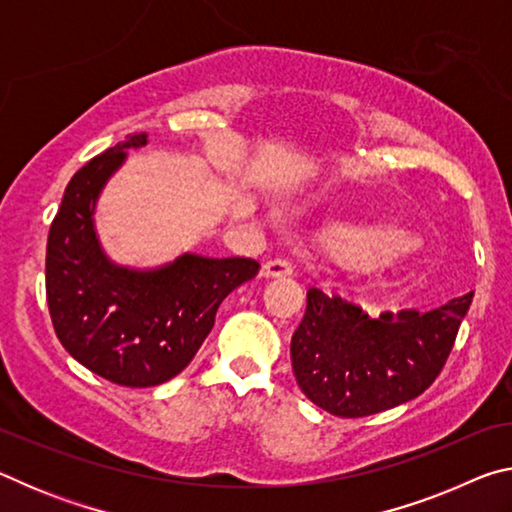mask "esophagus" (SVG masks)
<instances>
[{
	"mask_svg": "<svg viewBox=\"0 0 512 512\" xmlns=\"http://www.w3.org/2000/svg\"><path fill=\"white\" fill-rule=\"evenodd\" d=\"M262 275L264 277H289L293 275V268L287 262V259H271V262H266L262 268Z\"/></svg>",
	"mask_w": 512,
	"mask_h": 512,
	"instance_id": "34e87169",
	"label": "esophagus"
}]
</instances>
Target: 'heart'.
Returning <instances> with one entry per match:
<instances>
[{
    "instance_id": "b5f03b06",
    "label": "heart",
    "mask_w": 512,
    "mask_h": 512,
    "mask_svg": "<svg viewBox=\"0 0 512 512\" xmlns=\"http://www.w3.org/2000/svg\"><path fill=\"white\" fill-rule=\"evenodd\" d=\"M320 244L329 255L350 264H384L411 253L415 237L391 221L327 219L320 228Z\"/></svg>"
}]
</instances>
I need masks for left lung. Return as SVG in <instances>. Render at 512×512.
I'll use <instances>...</instances> for the list:
<instances>
[{
  "label": "left lung",
  "mask_w": 512,
  "mask_h": 512,
  "mask_svg": "<svg viewBox=\"0 0 512 512\" xmlns=\"http://www.w3.org/2000/svg\"><path fill=\"white\" fill-rule=\"evenodd\" d=\"M474 293L420 314L377 318L323 291H307V311L291 339L298 386L339 418H366L415 400L440 375Z\"/></svg>",
  "instance_id": "8db88e82"
}]
</instances>
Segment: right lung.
<instances>
[{
  "mask_svg": "<svg viewBox=\"0 0 512 512\" xmlns=\"http://www.w3.org/2000/svg\"><path fill=\"white\" fill-rule=\"evenodd\" d=\"M149 135H128L74 173L47 239V302L58 341L94 375L149 388L196 357L228 293L253 280L248 257L180 253L151 268L117 264L97 230L99 198Z\"/></svg>",
  "mask_w": 512,
  "mask_h": 512,
  "instance_id": "obj_1",
  "label": "right lung"
}]
</instances>
